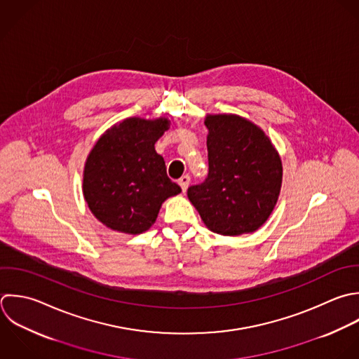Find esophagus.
<instances>
[{
    "mask_svg": "<svg viewBox=\"0 0 359 359\" xmlns=\"http://www.w3.org/2000/svg\"><path fill=\"white\" fill-rule=\"evenodd\" d=\"M179 184H180V187H182L183 193H186V190H187V187H189V184H190V176H189V175H183V176L179 179Z\"/></svg>",
    "mask_w": 359,
    "mask_h": 359,
    "instance_id": "esophagus-1",
    "label": "esophagus"
}]
</instances>
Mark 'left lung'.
Masks as SVG:
<instances>
[{"label":"left lung","instance_id":"1","mask_svg":"<svg viewBox=\"0 0 359 359\" xmlns=\"http://www.w3.org/2000/svg\"><path fill=\"white\" fill-rule=\"evenodd\" d=\"M208 176L187 197L205 226L224 236L257 231L273 212L283 183L281 158L264 131L236 114H210Z\"/></svg>","mask_w":359,"mask_h":359}]
</instances>
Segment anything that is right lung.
<instances>
[{"mask_svg": "<svg viewBox=\"0 0 359 359\" xmlns=\"http://www.w3.org/2000/svg\"><path fill=\"white\" fill-rule=\"evenodd\" d=\"M165 117H130L109 128L88 155L83 197L107 228L138 235L156 221L162 203L182 189L166 175L155 142L169 128Z\"/></svg>", "mask_w": 359, "mask_h": 359, "instance_id": "add662e5", "label": "right lung"}]
</instances>
